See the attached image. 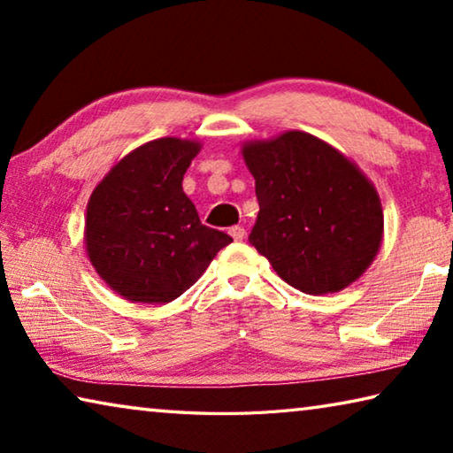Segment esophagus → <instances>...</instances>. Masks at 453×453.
<instances>
[{"instance_id": "1", "label": "esophagus", "mask_w": 453, "mask_h": 453, "mask_svg": "<svg viewBox=\"0 0 453 453\" xmlns=\"http://www.w3.org/2000/svg\"><path fill=\"white\" fill-rule=\"evenodd\" d=\"M229 235H232L235 242H242L245 235V229L242 226H234V227H229Z\"/></svg>"}]
</instances>
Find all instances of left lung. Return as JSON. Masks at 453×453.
<instances>
[{
	"label": "left lung",
	"mask_w": 453,
	"mask_h": 453,
	"mask_svg": "<svg viewBox=\"0 0 453 453\" xmlns=\"http://www.w3.org/2000/svg\"><path fill=\"white\" fill-rule=\"evenodd\" d=\"M242 153L259 203L250 243L275 273L310 296L356 281L383 235L373 183L343 153L305 132L248 142Z\"/></svg>",
	"instance_id": "obj_1"
}]
</instances>
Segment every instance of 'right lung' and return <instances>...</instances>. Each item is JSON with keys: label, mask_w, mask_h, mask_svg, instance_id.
<instances>
[{"label": "right lung", "mask_w": 453, "mask_h": 453, "mask_svg": "<svg viewBox=\"0 0 453 453\" xmlns=\"http://www.w3.org/2000/svg\"><path fill=\"white\" fill-rule=\"evenodd\" d=\"M202 145L162 137L111 167L88 202L86 250L107 286L137 303L189 289L232 237L199 221L181 181Z\"/></svg>", "instance_id": "add662e5"}]
</instances>
